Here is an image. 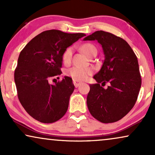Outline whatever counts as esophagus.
Listing matches in <instances>:
<instances>
[{
	"instance_id": "esophagus-1",
	"label": "esophagus",
	"mask_w": 155,
	"mask_h": 155,
	"mask_svg": "<svg viewBox=\"0 0 155 155\" xmlns=\"http://www.w3.org/2000/svg\"><path fill=\"white\" fill-rule=\"evenodd\" d=\"M73 82L74 85H75V87H79L80 84H82V82H80V81H79V80H73Z\"/></svg>"
}]
</instances>
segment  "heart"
<instances>
[{"label": "heart", "instance_id": "b5f03b06", "mask_svg": "<svg viewBox=\"0 0 155 155\" xmlns=\"http://www.w3.org/2000/svg\"><path fill=\"white\" fill-rule=\"evenodd\" d=\"M80 49L84 53L86 56L88 57L90 56L93 51H97L96 47L92 44H84L81 46ZM72 54H73V48L71 47L68 48L65 51L63 54V62L64 64H68L71 63L72 58ZM93 69L90 67H80V66H74L71 68L68 69L66 72V74L70 77H71L73 80H84L87 79L90 75L93 73Z\"/></svg>", "mask_w": 155, "mask_h": 155}]
</instances>
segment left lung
Returning <instances> with one entry per match:
<instances>
[{
  "label": "left lung",
  "mask_w": 155,
  "mask_h": 155,
  "mask_svg": "<svg viewBox=\"0 0 155 155\" xmlns=\"http://www.w3.org/2000/svg\"><path fill=\"white\" fill-rule=\"evenodd\" d=\"M84 40H97L105 57L101 70L94 76L97 83L90 84L89 111L104 124L118 121L133 109L138 97L142 79L136 55L124 39L107 31H97ZM107 82L110 86L103 88Z\"/></svg>",
  "instance_id": "obj_1"
}]
</instances>
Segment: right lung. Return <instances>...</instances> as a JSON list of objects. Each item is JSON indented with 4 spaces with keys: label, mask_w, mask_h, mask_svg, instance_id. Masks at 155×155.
<instances>
[{
    "label": "right lung",
    "mask_w": 155,
    "mask_h": 155,
    "mask_svg": "<svg viewBox=\"0 0 155 155\" xmlns=\"http://www.w3.org/2000/svg\"><path fill=\"white\" fill-rule=\"evenodd\" d=\"M86 36L56 29L44 31L21 51L15 71V82L21 104L35 119L51 124L66 113L75 86L65 76L55 84L51 78L62 73V57L66 48Z\"/></svg>",
    "instance_id": "add662e5"
}]
</instances>
